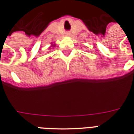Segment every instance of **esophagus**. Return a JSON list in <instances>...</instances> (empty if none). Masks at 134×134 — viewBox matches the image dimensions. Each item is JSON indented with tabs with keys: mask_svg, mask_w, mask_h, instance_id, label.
Returning a JSON list of instances; mask_svg holds the SVG:
<instances>
[{
	"mask_svg": "<svg viewBox=\"0 0 134 134\" xmlns=\"http://www.w3.org/2000/svg\"><path fill=\"white\" fill-rule=\"evenodd\" d=\"M67 35H68V34H67Z\"/></svg>",
	"mask_w": 134,
	"mask_h": 134,
	"instance_id": "1",
	"label": "esophagus"
}]
</instances>
